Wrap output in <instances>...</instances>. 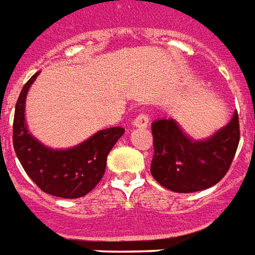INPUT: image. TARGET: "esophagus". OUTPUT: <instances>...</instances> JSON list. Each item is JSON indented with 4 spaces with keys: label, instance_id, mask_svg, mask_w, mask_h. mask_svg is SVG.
Segmentation results:
<instances>
[{
    "label": "esophagus",
    "instance_id": "1",
    "mask_svg": "<svg viewBox=\"0 0 255 255\" xmlns=\"http://www.w3.org/2000/svg\"><path fill=\"white\" fill-rule=\"evenodd\" d=\"M148 124H149V118H148L147 114H138L134 121H133V125L136 128H147Z\"/></svg>",
    "mask_w": 255,
    "mask_h": 255
}]
</instances>
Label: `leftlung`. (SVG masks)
Instances as JSON below:
<instances>
[{"label":"left lung","instance_id":"obj_1","mask_svg":"<svg viewBox=\"0 0 255 255\" xmlns=\"http://www.w3.org/2000/svg\"><path fill=\"white\" fill-rule=\"evenodd\" d=\"M151 129V174L162 187L180 194L216 185L229 170L240 137L238 111L228 125L205 140H194L171 118L156 119Z\"/></svg>","mask_w":255,"mask_h":255}]
</instances>
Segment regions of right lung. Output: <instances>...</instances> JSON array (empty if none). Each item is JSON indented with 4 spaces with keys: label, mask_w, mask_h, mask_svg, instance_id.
Masks as SVG:
<instances>
[{
    "label": "right lung",
    "mask_w": 255,
    "mask_h": 255,
    "mask_svg": "<svg viewBox=\"0 0 255 255\" xmlns=\"http://www.w3.org/2000/svg\"><path fill=\"white\" fill-rule=\"evenodd\" d=\"M39 73L28 79L17 99L13 118V148L27 176L44 192L64 199L89 194L106 171L107 155L125 133L115 126L99 130L88 140L67 149H53L37 140L26 124V97Z\"/></svg>",
    "instance_id": "add662e5"
}]
</instances>
